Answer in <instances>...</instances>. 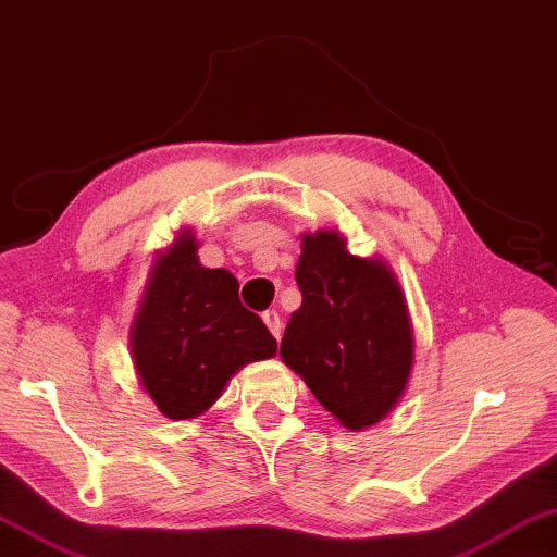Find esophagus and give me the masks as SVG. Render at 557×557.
<instances>
[{"label": "esophagus", "mask_w": 557, "mask_h": 557, "mask_svg": "<svg viewBox=\"0 0 557 557\" xmlns=\"http://www.w3.org/2000/svg\"><path fill=\"white\" fill-rule=\"evenodd\" d=\"M262 320H264V325L270 327L272 335H275V337L280 339V335H282V320H280V314H277L275 310H268V312H262Z\"/></svg>", "instance_id": "1"}]
</instances>
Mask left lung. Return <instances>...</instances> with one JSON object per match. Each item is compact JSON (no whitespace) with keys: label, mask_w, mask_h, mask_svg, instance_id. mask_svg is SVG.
Returning a JSON list of instances; mask_svg holds the SVG:
<instances>
[{"label":"left lung","mask_w":557,"mask_h":557,"mask_svg":"<svg viewBox=\"0 0 557 557\" xmlns=\"http://www.w3.org/2000/svg\"><path fill=\"white\" fill-rule=\"evenodd\" d=\"M295 280L302 307L282 335V360L345 428L385 418L412 368L408 307L393 272L325 230L302 237Z\"/></svg>","instance_id":"left-lung-1"}]
</instances>
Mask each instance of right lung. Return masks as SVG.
I'll return each mask as SVG.
<instances>
[{
	"instance_id": "1",
	"label": "right lung",
	"mask_w": 557,
	"mask_h": 557,
	"mask_svg": "<svg viewBox=\"0 0 557 557\" xmlns=\"http://www.w3.org/2000/svg\"><path fill=\"white\" fill-rule=\"evenodd\" d=\"M237 289L227 270L199 264L189 232L157 260L129 347L147 395L168 418H195L243 364L277 352V339Z\"/></svg>"
}]
</instances>
